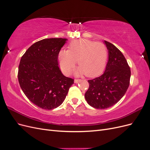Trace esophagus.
I'll return each instance as SVG.
<instances>
[{"label":"esophagus","mask_w":150,"mask_h":150,"mask_svg":"<svg viewBox=\"0 0 150 150\" xmlns=\"http://www.w3.org/2000/svg\"><path fill=\"white\" fill-rule=\"evenodd\" d=\"M80 81H81V79H74V83H78L80 82Z\"/></svg>","instance_id":"esophagus-1"}]
</instances>
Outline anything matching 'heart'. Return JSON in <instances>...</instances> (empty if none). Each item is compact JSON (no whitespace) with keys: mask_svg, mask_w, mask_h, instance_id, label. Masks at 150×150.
<instances>
[{"mask_svg":"<svg viewBox=\"0 0 150 150\" xmlns=\"http://www.w3.org/2000/svg\"><path fill=\"white\" fill-rule=\"evenodd\" d=\"M68 49V51L61 50L58 54V61L64 74H69L76 60L79 65L76 70V74H85L86 76L93 78L104 71L108 56L105 44L81 39L72 41Z\"/></svg>","mask_w":150,"mask_h":150,"instance_id":"obj_1","label":"heart"}]
</instances>
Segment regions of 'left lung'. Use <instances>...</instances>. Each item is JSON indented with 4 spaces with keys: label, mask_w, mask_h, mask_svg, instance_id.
Instances as JSON below:
<instances>
[{
    "label": "left lung",
    "mask_w": 150,
    "mask_h": 150,
    "mask_svg": "<svg viewBox=\"0 0 150 150\" xmlns=\"http://www.w3.org/2000/svg\"><path fill=\"white\" fill-rule=\"evenodd\" d=\"M108 50V61L104 73L88 80L85 99L91 106L104 110L118 102L129 85L130 67L123 54L112 44L104 40Z\"/></svg>",
    "instance_id": "1"
}]
</instances>
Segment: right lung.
I'll return each instance as SVG.
<instances>
[{
    "instance_id": "add662e5",
    "label": "right lung",
    "mask_w": 150,
    "mask_h": 150,
    "mask_svg": "<svg viewBox=\"0 0 150 150\" xmlns=\"http://www.w3.org/2000/svg\"><path fill=\"white\" fill-rule=\"evenodd\" d=\"M67 40H40L21 59L18 71L21 88L32 103L44 110L59 106L74 84V79L63 75L58 66V54Z\"/></svg>"
}]
</instances>
